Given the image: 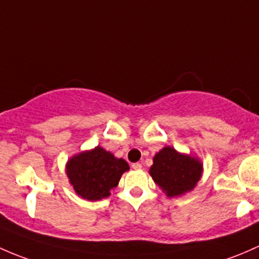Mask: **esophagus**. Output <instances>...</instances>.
Here are the masks:
<instances>
[{
	"mask_svg": "<svg viewBox=\"0 0 259 259\" xmlns=\"http://www.w3.org/2000/svg\"><path fill=\"white\" fill-rule=\"evenodd\" d=\"M132 168L133 169H141L142 168V164L138 163V162H136V163H132Z\"/></svg>",
	"mask_w": 259,
	"mask_h": 259,
	"instance_id": "34e87169",
	"label": "esophagus"
}]
</instances>
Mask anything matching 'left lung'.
I'll use <instances>...</instances> for the list:
<instances>
[{
	"instance_id": "1",
	"label": "left lung",
	"mask_w": 259,
	"mask_h": 259,
	"mask_svg": "<svg viewBox=\"0 0 259 259\" xmlns=\"http://www.w3.org/2000/svg\"><path fill=\"white\" fill-rule=\"evenodd\" d=\"M149 173L167 196L176 197L194 188L201 178L202 163L175 148L164 147L154 156Z\"/></svg>"
}]
</instances>
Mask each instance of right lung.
<instances>
[{
  "instance_id": "add662e5",
  "label": "right lung",
  "mask_w": 259,
  "mask_h": 259,
  "mask_svg": "<svg viewBox=\"0 0 259 259\" xmlns=\"http://www.w3.org/2000/svg\"><path fill=\"white\" fill-rule=\"evenodd\" d=\"M128 163L101 147L83 152L67 163V176L77 194L89 201L106 198L117 187Z\"/></svg>"
}]
</instances>
